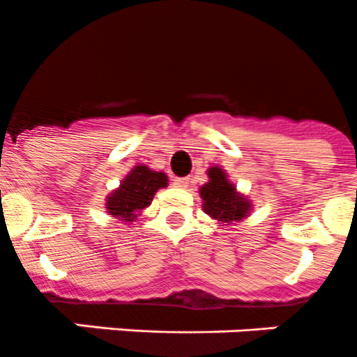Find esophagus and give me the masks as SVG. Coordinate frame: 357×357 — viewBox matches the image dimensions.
<instances>
[{
    "instance_id": "1",
    "label": "esophagus",
    "mask_w": 357,
    "mask_h": 357,
    "mask_svg": "<svg viewBox=\"0 0 357 357\" xmlns=\"http://www.w3.org/2000/svg\"><path fill=\"white\" fill-rule=\"evenodd\" d=\"M189 176H175L173 178V184H175V188H188L189 185Z\"/></svg>"
}]
</instances>
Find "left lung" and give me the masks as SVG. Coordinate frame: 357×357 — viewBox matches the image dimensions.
<instances>
[{
  "label": "left lung",
  "mask_w": 357,
  "mask_h": 357,
  "mask_svg": "<svg viewBox=\"0 0 357 357\" xmlns=\"http://www.w3.org/2000/svg\"><path fill=\"white\" fill-rule=\"evenodd\" d=\"M204 211L211 218L231 223L246 218L250 211V202L235 191L234 184L227 178V173L221 168L208 169V182L200 189Z\"/></svg>",
  "instance_id": "8db88e82"
}]
</instances>
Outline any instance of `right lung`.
I'll use <instances>...</instances> for the list:
<instances>
[{"label": "right lung", "mask_w": 357, "mask_h": 357, "mask_svg": "<svg viewBox=\"0 0 357 357\" xmlns=\"http://www.w3.org/2000/svg\"><path fill=\"white\" fill-rule=\"evenodd\" d=\"M168 185V176L161 172H153L146 166H134L116 191L106 200V208L113 218L123 221L136 219V212L149 207L157 189Z\"/></svg>", "instance_id": "add662e5"}]
</instances>
